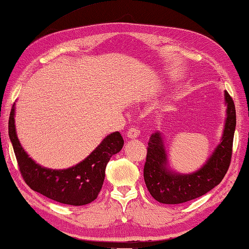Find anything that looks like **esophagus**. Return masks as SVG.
I'll list each match as a JSON object with an SVG mask.
<instances>
[{"mask_svg":"<svg viewBox=\"0 0 249 249\" xmlns=\"http://www.w3.org/2000/svg\"><path fill=\"white\" fill-rule=\"evenodd\" d=\"M140 130H138L137 128H130L127 132V137L129 139H134V138L139 137Z\"/></svg>","mask_w":249,"mask_h":249,"instance_id":"esophagus-1","label":"esophagus"}]
</instances>
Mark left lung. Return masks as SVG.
Here are the masks:
<instances>
[{
  "label": "left lung",
  "mask_w": 249,
  "mask_h": 249,
  "mask_svg": "<svg viewBox=\"0 0 249 249\" xmlns=\"http://www.w3.org/2000/svg\"><path fill=\"white\" fill-rule=\"evenodd\" d=\"M226 105L225 125L221 142L201 169L181 174L170 169L164 140L160 132L152 133L143 169L145 185L154 199L163 204H181L197 198L214 189L225 177L231 164L236 127L234 101L224 92Z\"/></svg>",
  "instance_id": "1"
}]
</instances>
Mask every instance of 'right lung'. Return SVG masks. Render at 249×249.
Here are the masks:
<instances>
[{
  "instance_id": "1",
  "label": "right lung",
  "mask_w": 249,
  "mask_h": 249,
  "mask_svg": "<svg viewBox=\"0 0 249 249\" xmlns=\"http://www.w3.org/2000/svg\"><path fill=\"white\" fill-rule=\"evenodd\" d=\"M14 116L13 105L9 119V136L19 172L26 184L35 192L63 204L80 206L95 201L104 184L107 163L124 146L121 134L118 131L110 133L78 164L65 170H53L43 168L28 157L16 134Z\"/></svg>"
}]
</instances>
